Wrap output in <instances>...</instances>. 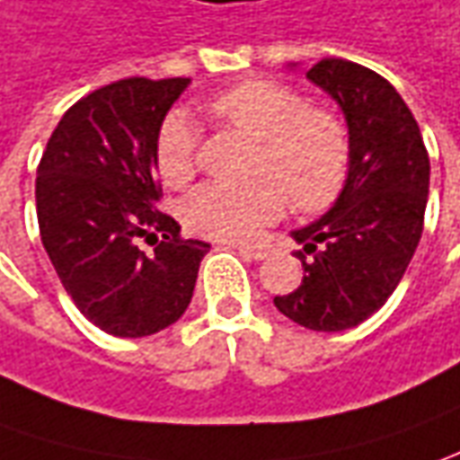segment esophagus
<instances>
[{"label":"esophagus","instance_id":"obj_1","mask_svg":"<svg viewBox=\"0 0 460 460\" xmlns=\"http://www.w3.org/2000/svg\"><path fill=\"white\" fill-rule=\"evenodd\" d=\"M236 249H239L242 254L249 256V259H267V256H270V252H267V249H261V246H246V243H236Z\"/></svg>","mask_w":460,"mask_h":460}]
</instances>
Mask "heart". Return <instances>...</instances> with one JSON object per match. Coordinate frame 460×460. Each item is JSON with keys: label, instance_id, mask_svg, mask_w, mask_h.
<instances>
[{"label": "heart", "instance_id": "obj_1", "mask_svg": "<svg viewBox=\"0 0 460 460\" xmlns=\"http://www.w3.org/2000/svg\"><path fill=\"white\" fill-rule=\"evenodd\" d=\"M208 118L236 128L256 143L254 178L243 183L211 181L183 204L189 226L211 239L246 242L282 217L287 196L296 211H322L345 189L349 136L335 112L309 108L295 87L274 80H246L206 102ZM199 133L171 112L155 136V165L168 186L196 173Z\"/></svg>", "mask_w": 460, "mask_h": 460}]
</instances>
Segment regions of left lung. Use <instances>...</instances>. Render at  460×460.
<instances>
[{"mask_svg": "<svg viewBox=\"0 0 460 460\" xmlns=\"http://www.w3.org/2000/svg\"><path fill=\"white\" fill-rule=\"evenodd\" d=\"M307 77L345 112L349 171L335 206L292 231L302 284L274 305L314 332L358 327L395 292L426 217L430 161L413 112L385 77L358 62L324 58Z\"/></svg>", "mask_w": 460, "mask_h": 460, "instance_id": "8db88e82", "label": "left lung"}]
</instances>
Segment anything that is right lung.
<instances>
[{
    "label": "right lung",
    "instance_id": "obj_1",
    "mask_svg": "<svg viewBox=\"0 0 460 460\" xmlns=\"http://www.w3.org/2000/svg\"><path fill=\"white\" fill-rule=\"evenodd\" d=\"M189 77H125L62 115L37 165V221L65 292L115 337H146L186 312L208 243L158 211L155 136ZM146 241L154 249L139 246Z\"/></svg>",
    "mask_w": 460,
    "mask_h": 460
}]
</instances>
